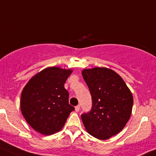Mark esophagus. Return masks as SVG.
<instances>
[{"label":"esophagus","mask_w":156,"mask_h":156,"mask_svg":"<svg viewBox=\"0 0 156 156\" xmlns=\"http://www.w3.org/2000/svg\"><path fill=\"white\" fill-rule=\"evenodd\" d=\"M75 108V111L78 112L80 110V105H77Z\"/></svg>","instance_id":"1"}]
</instances>
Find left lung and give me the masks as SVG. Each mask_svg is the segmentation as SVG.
Returning a JSON list of instances; mask_svg holds the SVG:
<instances>
[{"label": "left lung", "mask_w": 156, "mask_h": 156, "mask_svg": "<svg viewBox=\"0 0 156 156\" xmlns=\"http://www.w3.org/2000/svg\"><path fill=\"white\" fill-rule=\"evenodd\" d=\"M82 76L92 99L91 109L81 115L86 130L99 140L120 132L130 117L133 99L123 78L107 68L84 69Z\"/></svg>", "instance_id": "obj_1"}]
</instances>
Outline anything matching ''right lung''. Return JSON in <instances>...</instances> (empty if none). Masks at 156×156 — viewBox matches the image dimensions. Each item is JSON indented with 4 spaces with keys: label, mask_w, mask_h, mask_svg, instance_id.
I'll list each match as a JSON object with an SVG mask.
<instances>
[{
    "label": "right lung",
    "mask_w": 156,
    "mask_h": 156,
    "mask_svg": "<svg viewBox=\"0 0 156 156\" xmlns=\"http://www.w3.org/2000/svg\"><path fill=\"white\" fill-rule=\"evenodd\" d=\"M72 70L51 67L30 80L21 94L20 108L27 123L36 131L51 135L59 131L75 107L69 104L64 84Z\"/></svg>",
    "instance_id": "add662e5"
}]
</instances>
